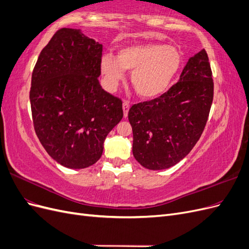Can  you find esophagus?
<instances>
[{"label":"esophagus","instance_id":"esophagus-1","mask_svg":"<svg viewBox=\"0 0 249 249\" xmlns=\"http://www.w3.org/2000/svg\"><path fill=\"white\" fill-rule=\"evenodd\" d=\"M123 109H124V117H126L127 113H129V110H130V104L127 102H124Z\"/></svg>","mask_w":249,"mask_h":249}]
</instances>
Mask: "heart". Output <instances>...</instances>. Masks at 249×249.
I'll return each mask as SVG.
<instances>
[{
  "instance_id": "heart-1",
  "label": "heart",
  "mask_w": 249,
  "mask_h": 249,
  "mask_svg": "<svg viewBox=\"0 0 249 249\" xmlns=\"http://www.w3.org/2000/svg\"><path fill=\"white\" fill-rule=\"evenodd\" d=\"M100 64L110 91H115L124 78V71H129L135 91L142 99L152 100L169 88L182 67L183 56L175 47L152 42L122 48L116 58L105 55Z\"/></svg>"
}]
</instances>
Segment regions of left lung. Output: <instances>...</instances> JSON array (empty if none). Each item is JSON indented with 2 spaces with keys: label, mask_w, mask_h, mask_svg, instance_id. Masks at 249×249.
Segmentation results:
<instances>
[{
  "label": "left lung",
  "mask_w": 249,
  "mask_h": 249,
  "mask_svg": "<svg viewBox=\"0 0 249 249\" xmlns=\"http://www.w3.org/2000/svg\"><path fill=\"white\" fill-rule=\"evenodd\" d=\"M214 95L207 52L193 55L177 84L129 111L133 155L150 170L175 166L191 152L205 130Z\"/></svg>",
  "instance_id": "1"
}]
</instances>
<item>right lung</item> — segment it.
Instances as JSON below:
<instances>
[{
    "label": "right lung",
    "mask_w": 249,
    "mask_h": 249,
    "mask_svg": "<svg viewBox=\"0 0 249 249\" xmlns=\"http://www.w3.org/2000/svg\"><path fill=\"white\" fill-rule=\"evenodd\" d=\"M103 46L79 29L58 30L32 73L34 130L57 163L83 169L100 160L104 141L124 116L123 102L102 88Z\"/></svg>",
    "instance_id": "add662e5"
}]
</instances>
